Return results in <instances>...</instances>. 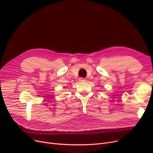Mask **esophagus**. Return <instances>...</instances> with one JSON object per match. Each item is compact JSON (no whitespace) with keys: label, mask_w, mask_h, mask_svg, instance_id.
<instances>
[{"label":"esophagus","mask_w":153,"mask_h":153,"mask_svg":"<svg viewBox=\"0 0 153 153\" xmlns=\"http://www.w3.org/2000/svg\"><path fill=\"white\" fill-rule=\"evenodd\" d=\"M79 81L80 82H85V79L84 78H83V77H80L79 79Z\"/></svg>","instance_id":"34e87169"}]
</instances>
